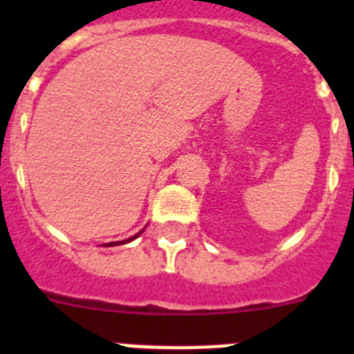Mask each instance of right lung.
I'll list each match as a JSON object with an SVG mask.
<instances>
[{
  "label": "right lung",
  "instance_id": "1",
  "mask_svg": "<svg viewBox=\"0 0 354 354\" xmlns=\"http://www.w3.org/2000/svg\"><path fill=\"white\" fill-rule=\"evenodd\" d=\"M142 232H143V230H142ZM142 232H138V234H136V236L129 237V239H126V241H117V243H109V245H104V246H115V245H124V243H131V241L136 239V237H138Z\"/></svg>",
  "mask_w": 354,
  "mask_h": 354
}]
</instances>
